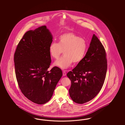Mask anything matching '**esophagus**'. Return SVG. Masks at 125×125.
<instances>
[{
    "label": "esophagus",
    "instance_id": "esophagus-1",
    "mask_svg": "<svg viewBox=\"0 0 125 125\" xmlns=\"http://www.w3.org/2000/svg\"><path fill=\"white\" fill-rule=\"evenodd\" d=\"M66 72H65V71H63L62 72V75H63V76H66Z\"/></svg>",
    "mask_w": 125,
    "mask_h": 125
}]
</instances>
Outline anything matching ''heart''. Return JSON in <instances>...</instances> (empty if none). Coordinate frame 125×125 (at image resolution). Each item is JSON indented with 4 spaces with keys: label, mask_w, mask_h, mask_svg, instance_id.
<instances>
[{
    "label": "heart",
    "mask_w": 125,
    "mask_h": 125,
    "mask_svg": "<svg viewBox=\"0 0 125 125\" xmlns=\"http://www.w3.org/2000/svg\"><path fill=\"white\" fill-rule=\"evenodd\" d=\"M87 44L84 39L73 32L61 35L59 42L52 43L49 46V53L53 59H57L63 53L64 55L54 63L62 69H66L74 64L80 63L85 56Z\"/></svg>",
    "instance_id": "1"
}]
</instances>
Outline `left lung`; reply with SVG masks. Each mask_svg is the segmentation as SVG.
<instances>
[{"label": "left lung", "instance_id": "obj_1", "mask_svg": "<svg viewBox=\"0 0 125 125\" xmlns=\"http://www.w3.org/2000/svg\"><path fill=\"white\" fill-rule=\"evenodd\" d=\"M106 55L103 45L93 34L82 61L67 74L72 83L69 94L74 102L82 104L90 101L101 90L107 69Z\"/></svg>", "mask_w": 125, "mask_h": 125}]
</instances>
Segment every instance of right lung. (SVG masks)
<instances>
[{
	"label": "right lung",
	"mask_w": 125,
	"mask_h": 125,
	"mask_svg": "<svg viewBox=\"0 0 125 125\" xmlns=\"http://www.w3.org/2000/svg\"><path fill=\"white\" fill-rule=\"evenodd\" d=\"M53 36L45 25L24 34L14 54L15 73L21 92L30 101L45 104L53 96L62 73L55 66L49 71L51 59L49 48Z\"/></svg>",
	"instance_id": "1"
}]
</instances>
